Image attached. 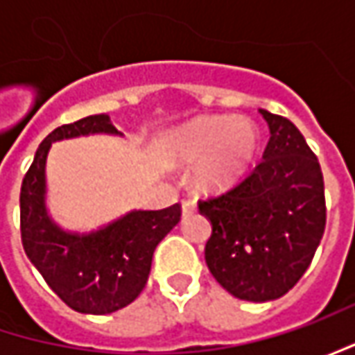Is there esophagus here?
I'll list each match as a JSON object with an SVG mask.
<instances>
[{"instance_id":"obj_1","label":"esophagus","mask_w":355,"mask_h":355,"mask_svg":"<svg viewBox=\"0 0 355 355\" xmlns=\"http://www.w3.org/2000/svg\"><path fill=\"white\" fill-rule=\"evenodd\" d=\"M196 205H198V203H196V199L185 198L184 201H182V211H184V215L185 213L196 211Z\"/></svg>"}]
</instances>
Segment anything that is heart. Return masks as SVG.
Segmentation results:
<instances>
[{
    "mask_svg": "<svg viewBox=\"0 0 355 355\" xmlns=\"http://www.w3.org/2000/svg\"><path fill=\"white\" fill-rule=\"evenodd\" d=\"M257 148L259 132L251 120L207 116L173 132L166 144V154L178 164L201 162L198 184L205 189H219L243 175Z\"/></svg>",
    "mask_w": 355,
    "mask_h": 355,
    "instance_id": "1",
    "label": "heart"
}]
</instances>
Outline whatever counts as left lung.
<instances>
[{
    "instance_id": "obj_1",
    "label": "left lung",
    "mask_w": 355,
    "mask_h": 355,
    "mask_svg": "<svg viewBox=\"0 0 355 355\" xmlns=\"http://www.w3.org/2000/svg\"><path fill=\"white\" fill-rule=\"evenodd\" d=\"M263 159L225 193L201 199L211 221L205 263L227 293L266 302L286 294L314 259L326 227L320 164L288 118L261 110Z\"/></svg>"
}]
</instances>
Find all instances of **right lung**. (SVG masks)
Masks as SVG:
<instances>
[{
	"mask_svg": "<svg viewBox=\"0 0 355 355\" xmlns=\"http://www.w3.org/2000/svg\"><path fill=\"white\" fill-rule=\"evenodd\" d=\"M87 134H120L106 114L55 128L35 152L19 196L21 243L29 261L67 306L83 314H110L142 293L157 243L180 223L182 205L130 211L87 235L62 231L45 207V164L51 144Z\"/></svg>",
	"mask_w": 355,
	"mask_h": 355,
	"instance_id": "obj_1",
	"label": "right lung"
}]
</instances>
